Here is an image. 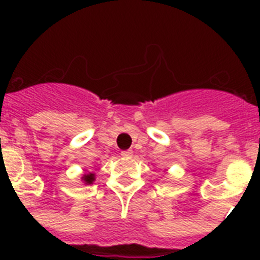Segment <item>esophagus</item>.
<instances>
[{
	"label": "esophagus",
	"mask_w": 260,
	"mask_h": 260,
	"mask_svg": "<svg viewBox=\"0 0 260 260\" xmlns=\"http://www.w3.org/2000/svg\"><path fill=\"white\" fill-rule=\"evenodd\" d=\"M121 156H122V157H126V158L132 157V156H133V151L132 150L122 151V152H121Z\"/></svg>",
	"instance_id": "obj_1"
}]
</instances>
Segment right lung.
Instances as JSON below:
<instances>
[{
    "label": "right lung",
    "instance_id": "1",
    "mask_svg": "<svg viewBox=\"0 0 260 260\" xmlns=\"http://www.w3.org/2000/svg\"><path fill=\"white\" fill-rule=\"evenodd\" d=\"M80 180L83 181L86 185H91V183H93V181H95V174L91 173V172H87V173L83 174V177H82Z\"/></svg>",
    "mask_w": 260,
    "mask_h": 260
}]
</instances>
